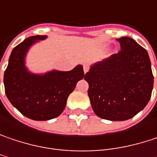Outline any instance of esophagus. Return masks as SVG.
Returning a JSON list of instances; mask_svg holds the SVG:
<instances>
[{
	"mask_svg": "<svg viewBox=\"0 0 157 157\" xmlns=\"http://www.w3.org/2000/svg\"><path fill=\"white\" fill-rule=\"evenodd\" d=\"M90 69V67H89V65L87 64H84L83 65V71H84V73H87L88 71Z\"/></svg>",
	"mask_w": 157,
	"mask_h": 157,
	"instance_id": "obj_1",
	"label": "esophagus"
}]
</instances>
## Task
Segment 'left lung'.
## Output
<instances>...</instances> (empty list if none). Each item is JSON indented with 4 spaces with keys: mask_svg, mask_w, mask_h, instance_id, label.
Segmentation results:
<instances>
[{
    "mask_svg": "<svg viewBox=\"0 0 157 157\" xmlns=\"http://www.w3.org/2000/svg\"><path fill=\"white\" fill-rule=\"evenodd\" d=\"M116 41L121 51L91 66L84 79L94 113L102 119L124 121L148 103L154 76L147 51L132 38Z\"/></svg>",
    "mask_w": 157,
    "mask_h": 157,
    "instance_id": "8db88e82",
    "label": "left lung"
}]
</instances>
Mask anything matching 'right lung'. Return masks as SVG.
<instances>
[{
  "instance_id": "add662e5",
  "label": "right lung",
  "mask_w": 157,
  "mask_h": 157,
  "mask_svg": "<svg viewBox=\"0 0 157 157\" xmlns=\"http://www.w3.org/2000/svg\"><path fill=\"white\" fill-rule=\"evenodd\" d=\"M46 38V35L31 36L16 46L3 79L5 93L10 103L22 115L35 121L58 117L78 81L84 77L82 65L68 72L51 71L43 75L27 71L25 67L26 51L34 42Z\"/></svg>"
}]
</instances>
